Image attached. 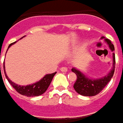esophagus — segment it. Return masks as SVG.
<instances>
[{
    "label": "esophagus",
    "mask_w": 123,
    "mask_h": 123,
    "mask_svg": "<svg viewBox=\"0 0 123 123\" xmlns=\"http://www.w3.org/2000/svg\"><path fill=\"white\" fill-rule=\"evenodd\" d=\"M60 70L62 72H67L68 71V68L66 67H62V68H61Z\"/></svg>",
    "instance_id": "esophagus-1"
}]
</instances>
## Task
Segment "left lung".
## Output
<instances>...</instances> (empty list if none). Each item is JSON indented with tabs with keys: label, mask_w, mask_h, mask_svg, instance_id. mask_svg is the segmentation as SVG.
<instances>
[{
	"label": "left lung",
	"mask_w": 123,
	"mask_h": 123,
	"mask_svg": "<svg viewBox=\"0 0 123 123\" xmlns=\"http://www.w3.org/2000/svg\"><path fill=\"white\" fill-rule=\"evenodd\" d=\"M101 40H103L108 45L110 49L111 52L114 50V46L111 44V41L106 39L105 37H101ZM115 54L112 53V67L110 71L105 75L104 77L98 79H92L86 76L81 73L79 70L76 68H73L71 70L77 75V78L76 82L74 84V89L78 94L86 96V97H92L98 94L99 92L103 90V89L105 87L107 84L110 81L112 78L114 70H115Z\"/></svg>",
	"instance_id": "left-lung-1"
}]
</instances>
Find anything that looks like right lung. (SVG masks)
Listing matches in <instances>:
<instances>
[{
  "label": "right lung",
  "mask_w": 123,
  "mask_h": 123,
  "mask_svg": "<svg viewBox=\"0 0 123 123\" xmlns=\"http://www.w3.org/2000/svg\"><path fill=\"white\" fill-rule=\"evenodd\" d=\"M16 42L9 44L7 51L9 49V48L11 47V46H12L13 44H14ZM3 68H4L5 75L6 78L8 80V81L9 82V83L13 86V87L16 90L17 92L20 93L22 95H25L26 97H37V96H40L41 94H44L46 91V90L48 89V87H49L50 83L52 81V80H53V78L54 77L55 74H56V72L52 74H47L45 75L43 78L41 79L40 81H37L36 83H34L33 84H30V85H27V86H20V85H18L16 83L12 81L9 79V77H7V73L5 72V64L3 65Z\"/></svg>",
  "instance_id": "right-lung-1"
}]
</instances>
